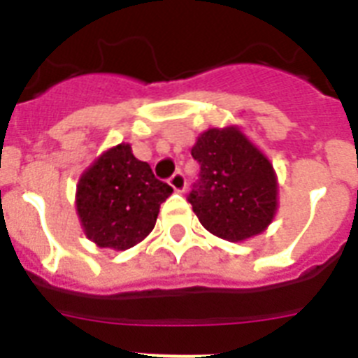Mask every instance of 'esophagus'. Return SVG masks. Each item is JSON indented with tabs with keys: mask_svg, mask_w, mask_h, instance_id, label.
<instances>
[{
	"mask_svg": "<svg viewBox=\"0 0 358 358\" xmlns=\"http://www.w3.org/2000/svg\"><path fill=\"white\" fill-rule=\"evenodd\" d=\"M169 185L172 186V188L176 189V192H185V188H186V177L182 176V172H176L169 179Z\"/></svg>",
	"mask_w": 358,
	"mask_h": 358,
	"instance_id": "1",
	"label": "esophagus"
}]
</instances>
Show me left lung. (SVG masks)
Wrapping results in <instances>:
<instances>
[{"mask_svg":"<svg viewBox=\"0 0 358 358\" xmlns=\"http://www.w3.org/2000/svg\"><path fill=\"white\" fill-rule=\"evenodd\" d=\"M192 156L201 173L188 201L202 226L227 242L264 233L278 210L271 161L233 125L202 132Z\"/></svg>","mask_w":358,"mask_h":358,"instance_id":"1","label":"left lung"}]
</instances>
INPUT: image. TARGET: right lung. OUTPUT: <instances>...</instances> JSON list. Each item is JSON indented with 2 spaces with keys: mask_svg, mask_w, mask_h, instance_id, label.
Segmentation results:
<instances>
[{
  "mask_svg": "<svg viewBox=\"0 0 358 358\" xmlns=\"http://www.w3.org/2000/svg\"><path fill=\"white\" fill-rule=\"evenodd\" d=\"M172 192L154 177L150 164L136 159L131 145L120 143L82 173L75 204L91 242L125 251L154 229L161 202Z\"/></svg>",
  "mask_w": 358,
  "mask_h": 358,
  "instance_id": "obj_1",
  "label": "right lung"
}]
</instances>
